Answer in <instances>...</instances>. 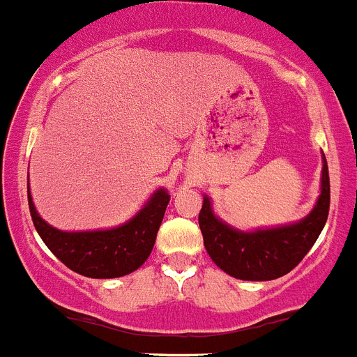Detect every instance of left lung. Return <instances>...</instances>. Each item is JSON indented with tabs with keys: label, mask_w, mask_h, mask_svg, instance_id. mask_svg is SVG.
Instances as JSON below:
<instances>
[{
	"label": "left lung",
	"mask_w": 357,
	"mask_h": 357,
	"mask_svg": "<svg viewBox=\"0 0 357 357\" xmlns=\"http://www.w3.org/2000/svg\"><path fill=\"white\" fill-rule=\"evenodd\" d=\"M331 179L323 154L321 192L312 212L298 223L241 232L221 221L212 211L208 196H203L199 229L212 261L232 278L245 281H271L289 274L316 243L328 218Z\"/></svg>",
	"instance_id": "8db88e82"
}]
</instances>
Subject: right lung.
Returning a JSON list of instances; mask_svg holds the SVG:
<instances>
[{"instance_id":"1","label":"right lung","mask_w":357,"mask_h":357,"mask_svg":"<svg viewBox=\"0 0 357 357\" xmlns=\"http://www.w3.org/2000/svg\"><path fill=\"white\" fill-rule=\"evenodd\" d=\"M26 192L34 227L50 252L70 271L96 280L121 278L146 261L170 202L169 192L158 188L132 220L116 229L63 232L40 218L32 203L31 188Z\"/></svg>"}]
</instances>
